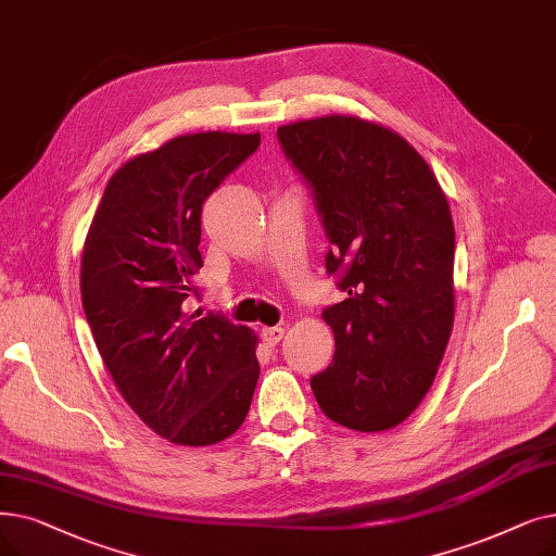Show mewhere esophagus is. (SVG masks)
Here are the masks:
<instances>
[{
    "mask_svg": "<svg viewBox=\"0 0 556 556\" xmlns=\"http://www.w3.org/2000/svg\"><path fill=\"white\" fill-rule=\"evenodd\" d=\"M261 338L268 345H277L281 338H283V329L281 327H263L261 329Z\"/></svg>",
    "mask_w": 556,
    "mask_h": 556,
    "instance_id": "esophagus-1",
    "label": "esophagus"
}]
</instances>
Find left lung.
Here are the masks:
<instances>
[{
  "label": "left lung",
  "instance_id": "obj_1",
  "mask_svg": "<svg viewBox=\"0 0 556 556\" xmlns=\"http://www.w3.org/2000/svg\"><path fill=\"white\" fill-rule=\"evenodd\" d=\"M313 186L329 243L327 273L348 298L323 311L331 366L311 379L325 416L386 431L412 416L454 325V223L445 192L397 131L331 113L277 129Z\"/></svg>",
  "mask_w": 556,
  "mask_h": 556
}]
</instances>
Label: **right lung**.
Masks as SVG:
<instances>
[{
	"mask_svg": "<svg viewBox=\"0 0 556 556\" xmlns=\"http://www.w3.org/2000/svg\"><path fill=\"white\" fill-rule=\"evenodd\" d=\"M261 134H184L119 165L81 254V302L104 366L165 441L215 445L243 425L258 381L256 333L188 313L202 268V204Z\"/></svg>",
	"mask_w": 556,
	"mask_h": 556,
	"instance_id": "1",
	"label": "right lung"
}]
</instances>
